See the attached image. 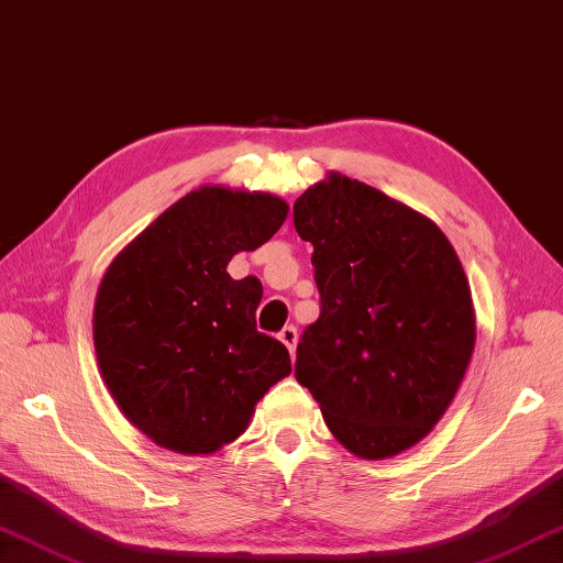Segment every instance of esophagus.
I'll list each match as a JSON object with an SVG mask.
<instances>
[{"mask_svg": "<svg viewBox=\"0 0 563 563\" xmlns=\"http://www.w3.org/2000/svg\"><path fill=\"white\" fill-rule=\"evenodd\" d=\"M278 339L283 341L285 346H288L290 354H295V349H297V329L295 327H285L283 332L278 334Z\"/></svg>", "mask_w": 563, "mask_h": 563, "instance_id": "1", "label": "esophagus"}]
</instances>
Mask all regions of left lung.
I'll list each match as a JSON object with an SVG mask.
<instances>
[{
  "label": "left lung",
  "instance_id": "1",
  "mask_svg": "<svg viewBox=\"0 0 563 563\" xmlns=\"http://www.w3.org/2000/svg\"><path fill=\"white\" fill-rule=\"evenodd\" d=\"M292 217L314 246L322 297L295 378L351 454L398 456L432 432L466 376L476 312L464 266L432 219L334 170Z\"/></svg>",
  "mask_w": 563,
  "mask_h": 563
}]
</instances>
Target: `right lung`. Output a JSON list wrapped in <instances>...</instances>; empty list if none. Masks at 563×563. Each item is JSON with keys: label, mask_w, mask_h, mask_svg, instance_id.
I'll return each mask as SVG.
<instances>
[{"label": "right lung", "mask_w": 563, "mask_h": 563, "mask_svg": "<svg viewBox=\"0 0 563 563\" xmlns=\"http://www.w3.org/2000/svg\"><path fill=\"white\" fill-rule=\"evenodd\" d=\"M271 192L202 185L121 249L95 297L102 380L151 442L214 454L249 429L258 400L290 376V354L256 329L258 278L227 273L288 219Z\"/></svg>", "instance_id": "right-lung-1"}]
</instances>
